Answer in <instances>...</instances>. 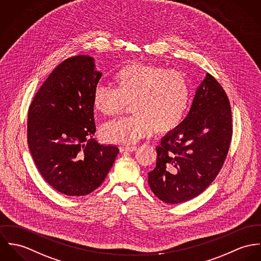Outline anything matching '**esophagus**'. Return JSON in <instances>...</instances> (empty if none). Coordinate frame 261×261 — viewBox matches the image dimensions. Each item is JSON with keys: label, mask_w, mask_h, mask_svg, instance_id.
I'll list each match as a JSON object with an SVG mask.
<instances>
[{"label": "esophagus", "mask_w": 261, "mask_h": 261, "mask_svg": "<svg viewBox=\"0 0 261 261\" xmlns=\"http://www.w3.org/2000/svg\"><path fill=\"white\" fill-rule=\"evenodd\" d=\"M119 149H120V152H134V151H136L137 147H135V146H121Z\"/></svg>", "instance_id": "obj_1"}]
</instances>
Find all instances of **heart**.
Instances as JSON below:
<instances>
[{
  "label": "heart",
  "instance_id": "b5f03b06",
  "mask_svg": "<svg viewBox=\"0 0 261 261\" xmlns=\"http://www.w3.org/2000/svg\"><path fill=\"white\" fill-rule=\"evenodd\" d=\"M117 88L98 84L92 93L95 110L105 116L122 113L132 102V116L105 124L102 137L110 143L131 145L156 132L164 134L182 122L190 102V85L181 72L133 63L115 76Z\"/></svg>",
  "mask_w": 261,
  "mask_h": 261
}]
</instances>
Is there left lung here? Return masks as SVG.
<instances>
[{
  "instance_id": "8db88e82",
  "label": "left lung",
  "mask_w": 261,
  "mask_h": 261,
  "mask_svg": "<svg viewBox=\"0 0 261 261\" xmlns=\"http://www.w3.org/2000/svg\"><path fill=\"white\" fill-rule=\"evenodd\" d=\"M231 137L229 100L221 85L207 73L188 115L156 147V167L148 173L153 193L170 204L198 196L219 173Z\"/></svg>"
}]
</instances>
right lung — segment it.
<instances>
[{
    "label": "right lung",
    "instance_id": "add662e5",
    "mask_svg": "<svg viewBox=\"0 0 261 261\" xmlns=\"http://www.w3.org/2000/svg\"><path fill=\"white\" fill-rule=\"evenodd\" d=\"M102 73L94 59H66L50 74L31 103L28 144L43 178L69 196L97 189L111 169L119 149L99 144L92 93Z\"/></svg>",
    "mask_w": 261,
    "mask_h": 261
}]
</instances>
